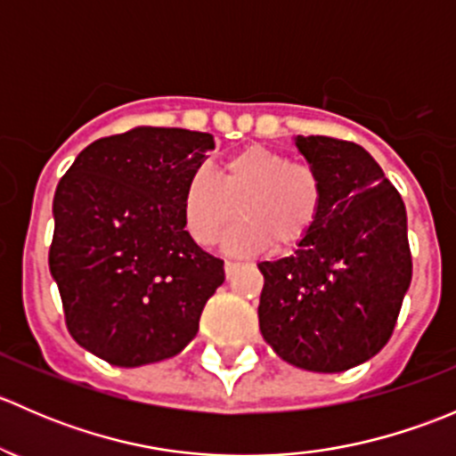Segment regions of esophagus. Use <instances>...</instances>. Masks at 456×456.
Listing matches in <instances>:
<instances>
[{
  "mask_svg": "<svg viewBox=\"0 0 456 456\" xmlns=\"http://www.w3.org/2000/svg\"><path fill=\"white\" fill-rule=\"evenodd\" d=\"M236 269H238L236 262H224V275H227V280H232L233 275H236Z\"/></svg>",
  "mask_w": 456,
  "mask_h": 456,
  "instance_id": "obj_1",
  "label": "esophagus"
}]
</instances>
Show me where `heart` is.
Returning a JSON list of instances; mask_svg holds the SVG:
<instances>
[{"mask_svg": "<svg viewBox=\"0 0 456 456\" xmlns=\"http://www.w3.org/2000/svg\"><path fill=\"white\" fill-rule=\"evenodd\" d=\"M322 207L324 187L314 167L291 163L271 147L247 145L227 156L216 174L200 167L187 178L181 216L191 240L211 247L240 211L242 223L224 236L223 247L227 254L249 256L271 242L287 249L305 240Z\"/></svg>", "mask_w": 456, "mask_h": 456, "instance_id": "1", "label": "heart"}]
</instances>
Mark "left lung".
Wrapping results in <instances>:
<instances>
[{
  "label": "left lung",
  "mask_w": 456,
  "mask_h": 456,
  "mask_svg": "<svg viewBox=\"0 0 456 456\" xmlns=\"http://www.w3.org/2000/svg\"><path fill=\"white\" fill-rule=\"evenodd\" d=\"M324 187L314 232L291 256L260 262V330L287 364L342 372L375 357L411 287L406 207L362 145L296 136Z\"/></svg>",
  "instance_id": "8db88e82"
}]
</instances>
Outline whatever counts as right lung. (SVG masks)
<instances>
[{
  "instance_id": "obj_1",
  "label": "right lung",
  "mask_w": 456,
  "mask_h": 456,
  "mask_svg": "<svg viewBox=\"0 0 456 456\" xmlns=\"http://www.w3.org/2000/svg\"><path fill=\"white\" fill-rule=\"evenodd\" d=\"M214 136L139 126L75 159L53 200L50 273L79 346L123 369L178 355L224 282L185 232V183Z\"/></svg>"
}]
</instances>
